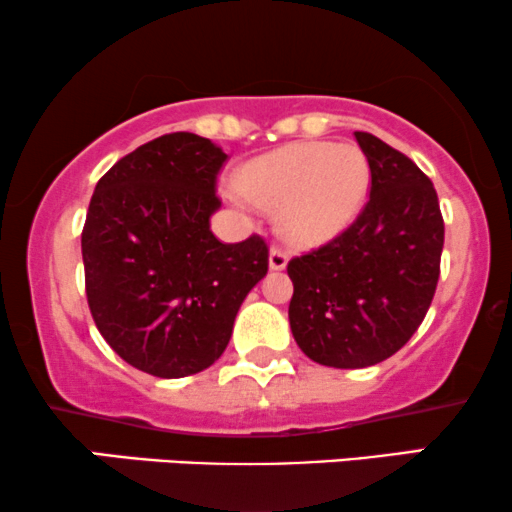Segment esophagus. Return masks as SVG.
Here are the masks:
<instances>
[{
    "mask_svg": "<svg viewBox=\"0 0 512 512\" xmlns=\"http://www.w3.org/2000/svg\"><path fill=\"white\" fill-rule=\"evenodd\" d=\"M270 270H285L287 268V261H289V254L282 246H273L270 249Z\"/></svg>",
    "mask_w": 512,
    "mask_h": 512,
    "instance_id": "obj_1",
    "label": "esophagus"
}]
</instances>
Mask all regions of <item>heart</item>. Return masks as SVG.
I'll use <instances>...</instances> for the list:
<instances>
[{"mask_svg": "<svg viewBox=\"0 0 512 512\" xmlns=\"http://www.w3.org/2000/svg\"><path fill=\"white\" fill-rule=\"evenodd\" d=\"M246 197L280 208V227L301 246L334 239L363 211L370 189V163L356 144L299 142L249 161L239 173ZM227 197L242 204L244 195Z\"/></svg>", "mask_w": 512, "mask_h": 512, "instance_id": "1", "label": "heart"}]
</instances>
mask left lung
I'll return each mask as SVG.
<instances>
[{"label": "left lung", "mask_w": 512, "mask_h": 512, "mask_svg": "<svg viewBox=\"0 0 512 512\" xmlns=\"http://www.w3.org/2000/svg\"><path fill=\"white\" fill-rule=\"evenodd\" d=\"M370 199L342 235L289 261V325L308 358L330 368L387 361L413 337L439 282L444 218L437 189L406 154L356 132Z\"/></svg>", "instance_id": "1"}]
</instances>
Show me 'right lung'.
Here are the masks:
<instances>
[{
  "label": "right lung",
  "instance_id": "right-lung-1",
  "mask_svg": "<svg viewBox=\"0 0 512 512\" xmlns=\"http://www.w3.org/2000/svg\"><path fill=\"white\" fill-rule=\"evenodd\" d=\"M227 154L170 132L123 156L94 187L82 263L94 325L132 368L187 377L223 356L246 294L268 273V244L211 232Z\"/></svg>",
  "mask_w": 512,
  "mask_h": 512
}]
</instances>
